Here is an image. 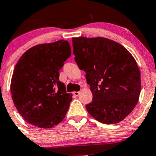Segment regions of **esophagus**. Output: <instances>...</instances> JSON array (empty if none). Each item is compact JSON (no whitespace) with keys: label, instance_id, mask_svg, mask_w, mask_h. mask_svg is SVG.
Here are the masks:
<instances>
[{"label":"esophagus","instance_id":"34e87169","mask_svg":"<svg viewBox=\"0 0 156 156\" xmlns=\"http://www.w3.org/2000/svg\"><path fill=\"white\" fill-rule=\"evenodd\" d=\"M73 94H74L75 96H78V95H79V94H80V92H73Z\"/></svg>","mask_w":156,"mask_h":156}]
</instances>
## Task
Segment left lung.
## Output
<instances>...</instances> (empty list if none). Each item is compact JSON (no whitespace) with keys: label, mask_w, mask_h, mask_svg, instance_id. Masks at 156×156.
<instances>
[{"label":"left lung","mask_w":156,"mask_h":156,"mask_svg":"<svg viewBox=\"0 0 156 156\" xmlns=\"http://www.w3.org/2000/svg\"><path fill=\"white\" fill-rule=\"evenodd\" d=\"M75 61L92 93L87 112L104 124H116L131 113L139 101L141 74L125 47L104 37H73Z\"/></svg>","instance_id":"left-lung-1"}]
</instances>
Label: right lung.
<instances>
[{"instance_id":"obj_1","label":"right lung","mask_w":156,"mask_h":156,"mask_svg":"<svg viewBox=\"0 0 156 156\" xmlns=\"http://www.w3.org/2000/svg\"><path fill=\"white\" fill-rule=\"evenodd\" d=\"M71 55L67 41L39 44L26 51L16 64L10 90L17 112L26 122L50 128L65 117L73 94L59 80V69Z\"/></svg>"}]
</instances>
